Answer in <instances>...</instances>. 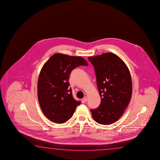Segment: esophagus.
<instances>
[{
	"label": "esophagus",
	"instance_id": "1",
	"mask_svg": "<svg viewBox=\"0 0 160 160\" xmlns=\"http://www.w3.org/2000/svg\"><path fill=\"white\" fill-rule=\"evenodd\" d=\"M83 100L84 102H87V101L88 100V97L87 96H85L84 98H83Z\"/></svg>",
	"mask_w": 160,
	"mask_h": 160
}]
</instances>
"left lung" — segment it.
Wrapping results in <instances>:
<instances>
[{
	"label": "left lung",
	"mask_w": 160,
	"mask_h": 160,
	"mask_svg": "<svg viewBox=\"0 0 160 160\" xmlns=\"http://www.w3.org/2000/svg\"><path fill=\"white\" fill-rule=\"evenodd\" d=\"M88 59L95 68L101 98L99 107L91 110L92 117L100 124H111L122 117L132 98L130 71L123 60L112 52Z\"/></svg>",
	"instance_id": "left-lung-1"
}]
</instances>
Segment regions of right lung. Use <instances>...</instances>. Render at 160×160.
I'll list each match as a JSON object with an SVG mask.
<instances>
[{
  "mask_svg": "<svg viewBox=\"0 0 160 160\" xmlns=\"http://www.w3.org/2000/svg\"><path fill=\"white\" fill-rule=\"evenodd\" d=\"M80 65H88L82 57L57 53L41 68L38 82V102L50 121L58 124L67 122L81 103L73 98L68 82L71 71Z\"/></svg>",
  "mask_w": 160,
  "mask_h": 160,
  "instance_id": "add662e5",
  "label": "right lung"
}]
</instances>
